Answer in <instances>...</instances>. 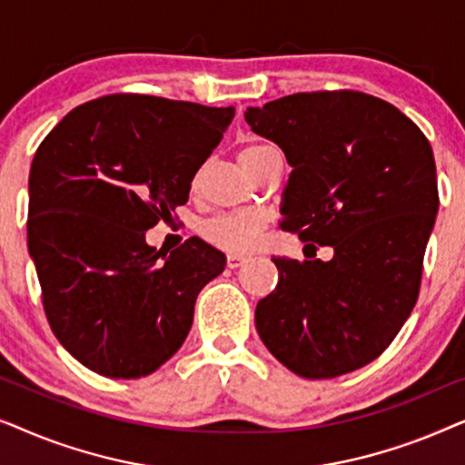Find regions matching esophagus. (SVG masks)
<instances>
[{
    "label": "esophagus",
    "instance_id": "34e87169",
    "mask_svg": "<svg viewBox=\"0 0 465 465\" xmlns=\"http://www.w3.org/2000/svg\"><path fill=\"white\" fill-rule=\"evenodd\" d=\"M245 262H247V258L239 256V253H228V258H226L228 269H239V266H243Z\"/></svg>",
    "mask_w": 465,
    "mask_h": 465
}]
</instances>
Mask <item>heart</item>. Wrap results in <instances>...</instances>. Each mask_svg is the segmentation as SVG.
I'll return each instance as SVG.
<instances>
[{"instance_id": "obj_1", "label": "heart", "mask_w": 465, "mask_h": 465, "mask_svg": "<svg viewBox=\"0 0 465 465\" xmlns=\"http://www.w3.org/2000/svg\"><path fill=\"white\" fill-rule=\"evenodd\" d=\"M272 152V148L264 143H250L239 152V163L250 173L260 158ZM264 215L258 212H232L222 213L207 220L203 224V234L209 243H213L220 250L231 253H247L258 245L260 234L264 231Z\"/></svg>"}]
</instances>
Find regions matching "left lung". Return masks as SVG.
I'll return each instance as SVG.
<instances>
[{
    "mask_svg": "<svg viewBox=\"0 0 465 465\" xmlns=\"http://www.w3.org/2000/svg\"><path fill=\"white\" fill-rule=\"evenodd\" d=\"M245 123L292 167L279 226L334 250L328 262L272 258L279 282L256 307L260 339L298 377L358 371L417 302L438 213L431 145L398 107L353 91L288 94L247 107Z\"/></svg>",
    "mask_w": 465,
    "mask_h": 465,
    "instance_id": "obj_1",
    "label": "left lung"
}]
</instances>
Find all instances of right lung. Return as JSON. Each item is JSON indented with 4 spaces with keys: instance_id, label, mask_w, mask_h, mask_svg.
I'll return each mask as SVG.
<instances>
[{
    "instance_id": "1",
    "label": "right lung",
    "mask_w": 465,
    "mask_h": 465,
    "mask_svg": "<svg viewBox=\"0 0 465 465\" xmlns=\"http://www.w3.org/2000/svg\"><path fill=\"white\" fill-rule=\"evenodd\" d=\"M232 118V105L110 94L69 112L37 148L29 256L50 328L93 372L145 377L186 341L226 256L199 237L167 253L145 231L188 201Z\"/></svg>"
}]
</instances>
